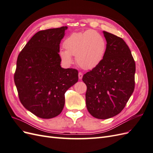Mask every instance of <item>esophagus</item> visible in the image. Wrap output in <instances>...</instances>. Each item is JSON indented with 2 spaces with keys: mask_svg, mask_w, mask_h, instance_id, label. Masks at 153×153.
<instances>
[{
  "mask_svg": "<svg viewBox=\"0 0 153 153\" xmlns=\"http://www.w3.org/2000/svg\"><path fill=\"white\" fill-rule=\"evenodd\" d=\"M82 77H83V74L80 72L79 73H78V78H79L80 80H81V79H82Z\"/></svg>",
  "mask_w": 153,
  "mask_h": 153,
  "instance_id": "34e87169",
  "label": "esophagus"
}]
</instances>
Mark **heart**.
<instances>
[{"mask_svg": "<svg viewBox=\"0 0 153 153\" xmlns=\"http://www.w3.org/2000/svg\"><path fill=\"white\" fill-rule=\"evenodd\" d=\"M64 50L59 52L62 62L69 66L75 56L77 64L82 68L89 70L102 62L106 49L104 37L94 30L73 33L64 39Z\"/></svg>", "mask_w": 153, "mask_h": 153, "instance_id": "1", "label": "heart"}]
</instances>
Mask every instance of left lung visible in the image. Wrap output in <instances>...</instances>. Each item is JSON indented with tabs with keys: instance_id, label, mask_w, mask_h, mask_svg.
<instances>
[{
	"instance_id": "8db88e82",
	"label": "left lung",
	"mask_w": 153,
	"mask_h": 153,
	"mask_svg": "<svg viewBox=\"0 0 153 153\" xmlns=\"http://www.w3.org/2000/svg\"><path fill=\"white\" fill-rule=\"evenodd\" d=\"M105 57L99 65L83 76L87 85L86 106L94 117L106 119L119 114L135 89V63L125 41L103 31Z\"/></svg>"
}]
</instances>
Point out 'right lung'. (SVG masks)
Masks as SVG:
<instances>
[{"instance_id": "add662e5", "label": "right lung", "mask_w": 153, "mask_h": 153, "mask_svg": "<svg viewBox=\"0 0 153 153\" xmlns=\"http://www.w3.org/2000/svg\"><path fill=\"white\" fill-rule=\"evenodd\" d=\"M68 27L37 32L19 53L14 80L23 106L37 117L61 113L64 94L78 80L75 69L61 68L60 43Z\"/></svg>"}]
</instances>
